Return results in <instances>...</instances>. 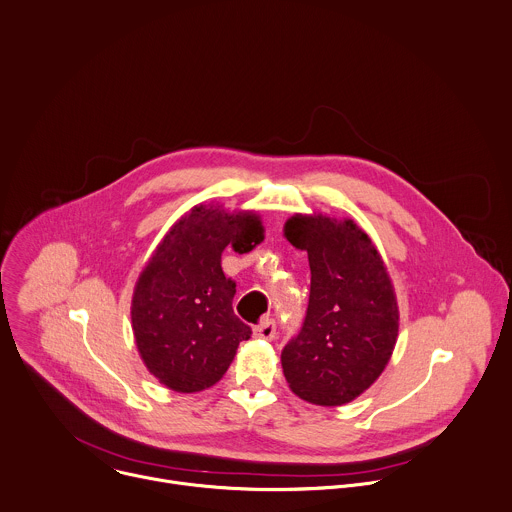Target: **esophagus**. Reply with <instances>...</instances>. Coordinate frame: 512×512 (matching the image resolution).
<instances>
[{"instance_id": "obj_1", "label": "esophagus", "mask_w": 512, "mask_h": 512, "mask_svg": "<svg viewBox=\"0 0 512 512\" xmlns=\"http://www.w3.org/2000/svg\"><path fill=\"white\" fill-rule=\"evenodd\" d=\"M253 335L257 339H265V342H271L275 337V321L273 319H263L259 325L253 327Z\"/></svg>"}]
</instances>
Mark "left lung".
<instances>
[{
    "instance_id": "left-lung-1",
    "label": "left lung",
    "mask_w": 512,
    "mask_h": 512,
    "mask_svg": "<svg viewBox=\"0 0 512 512\" xmlns=\"http://www.w3.org/2000/svg\"><path fill=\"white\" fill-rule=\"evenodd\" d=\"M283 235L307 251L311 269L303 327L281 352L285 380L305 402L348 404L380 378L396 348L400 311L388 267L352 219L297 213Z\"/></svg>"
}]
</instances>
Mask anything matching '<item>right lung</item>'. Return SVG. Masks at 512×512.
Wrapping results in <instances>:
<instances>
[{"label":"right lung","mask_w":512,"mask_h":512,"mask_svg":"<svg viewBox=\"0 0 512 512\" xmlns=\"http://www.w3.org/2000/svg\"><path fill=\"white\" fill-rule=\"evenodd\" d=\"M263 237L253 211L195 205L156 245L134 285L130 317L146 370L168 390L215 386L251 337L233 311L235 281L225 277L221 255L233 241L253 249Z\"/></svg>","instance_id":"right-lung-1"}]
</instances>
